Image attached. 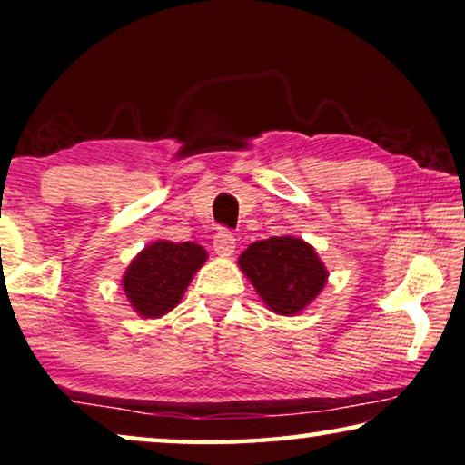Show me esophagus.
Listing matches in <instances>:
<instances>
[{
  "label": "esophagus",
  "instance_id": "obj_1",
  "mask_svg": "<svg viewBox=\"0 0 465 465\" xmlns=\"http://www.w3.org/2000/svg\"><path fill=\"white\" fill-rule=\"evenodd\" d=\"M234 247H237V239H234V234L231 231H218L213 237V250L218 253L220 258H228L234 253Z\"/></svg>",
  "mask_w": 465,
  "mask_h": 465
}]
</instances>
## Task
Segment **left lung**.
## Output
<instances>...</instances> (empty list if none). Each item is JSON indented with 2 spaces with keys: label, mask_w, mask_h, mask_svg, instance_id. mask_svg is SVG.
<instances>
[{
  "label": "left lung",
  "mask_w": 465,
  "mask_h": 465,
  "mask_svg": "<svg viewBox=\"0 0 465 465\" xmlns=\"http://www.w3.org/2000/svg\"><path fill=\"white\" fill-rule=\"evenodd\" d=\"M239 266L266 307L279 315L301 313L328 282L313 245L290 234L252 243L239 256Z\"/></svg>",
  "instance_id": "obj_1"
}]
</instances>
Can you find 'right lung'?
Listing matches in <instances>:
<instances>
[{
	"instance_id": "right-lung-1",
	"label": "right lung",
	"mask_w": 465,
	"mask_h": 465,
	"mask_svg": "<svg viewBox=\"0 0 465 465\" xmlns=\"http://www.w3.org/2000/svg\"><path fill=\"white\" fill-rule=\"evenodd\" d=\"M207 252L196 243L156 241L133 258L123 275V290L142 317H161L180 304Z\"/></svg>"
}]
</instances>
